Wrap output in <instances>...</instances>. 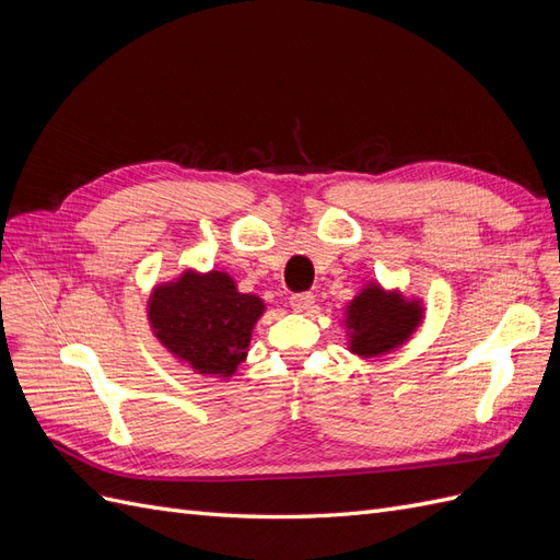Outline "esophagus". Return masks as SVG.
<instances>
[{
    "label": "esophagus",
    "mask_w": 560,
    "mask_h": 560,
    "mask_svg": "<svg viewBox=\"0 0 560 560\" xmlns=\"http://www.w3.org/2000/svg\"><path fill=\"white\" fill-rule=\"evenodd\" d=\"M315 303V296L311 294V292H299V294H292L290 296V306L294 308V311H299V313H303V311H308L311 306Z\"/></svg>",
    "instance_id": "obj_1"
}]
</instances>
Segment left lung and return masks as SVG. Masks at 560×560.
<instances>
[{
	"label": "left lung",
	"instance_id": "obj_1",
	"mask_svg": "<svg viewBox=\"0 0 560 560\" xmlns=\"http://www.w3.org/2000/svg\"><path fill=\"white\" fill-rule=\"evenodd\" d=\"M422 308L418 301L399 294H385L378 284H369L348 306L350 350L362 358L395 350L420 325Z\"/></svg>",
	"mask_w": 560,
	"mask_h": 560
}]
</instances>
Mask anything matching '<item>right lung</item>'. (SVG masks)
Returning a JSON list of instances; mask_svg holds the SVG:
<instances>
[{
  "instance_id": "obj_1",
  "label": "right lung",
  "mask_w": 560,
  "mask_h": 560,
  "mask_svg": "<svg viewBox=\"0 0 560 560\" xmlns=\"http://www.w3.org/2000/svg\"><path fill=\"white\" fill-rule=\"evenodd\" d=\"M264 301L235 290L231 276L184 273L151 294L149 319L159 341L198 374L231 376L249 346Z\"/></svg>"
}]
</instances>
